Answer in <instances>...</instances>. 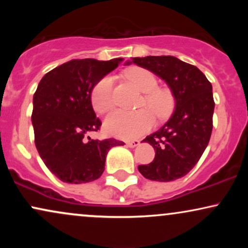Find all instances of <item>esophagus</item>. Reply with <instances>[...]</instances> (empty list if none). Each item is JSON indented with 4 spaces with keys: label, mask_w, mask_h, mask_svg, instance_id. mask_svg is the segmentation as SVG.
<instances>
[{
    "label": "esophagus",
    "mask_w": 248,
    "mask_h": 248,
    "mask_svg": "<svg viewBox=\"0 0 248 248\" xmlns=\"http://www.w3.org/2000/svg\"><path fill=\"white\" fill-rule=\"evenodd\" d=\"M139 144H140V141H139V140H133V141H128L127 142V146L129 148H134V147L139 146Z\"/></svg>",
    "instance_id": "1"
}]
</instances>
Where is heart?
I'll use <instances>...</instances> for the list:
<instances>
[{
    "mask_svg": "<svg viewBox=\"0 0 248 248\" xmlns=\"http://www.w3.org/2000/svg\"><path fill=\"white\" fill-rule=\"evenodd\" d=\"M127 78L141 92L146 93L142 106H147L157 119L167 118L175 106V98L169 88L157 87L156 77L149 70L133 67L126 72ZM91 102L99 114H105L113 107V78L105 76L91 91ZM154 124L152 113L147 109L136 112L114 110L105 120V130L120 139H135L142 135Z\"/></svg>",
    "mask_w": 248,
    "mask_h": 248,
    "instance_id": "obj_1",
    "label": "heart"
}]
</instances>
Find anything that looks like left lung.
<instances>
[{
	"instance_id": "obj_1",
	"label": "left lung",
	"mask_w": 248,
	"mask_h": 248,
	"mask_svg": "<svg viewBox=\"0 0 248 248\" xmlns=\"http://www.w3.org/2000/svg\"><path fill=\"white\" fill-rule=\"evenodd\" d=\"M167 82L175 98L171 118L142 142L154 147L152 163L139 166L143 177L170 182L186 176L203 155L212 133L215 110L212 85L198 67L172 56H148L132 59Z\"/></svg>"
}]
</instances>
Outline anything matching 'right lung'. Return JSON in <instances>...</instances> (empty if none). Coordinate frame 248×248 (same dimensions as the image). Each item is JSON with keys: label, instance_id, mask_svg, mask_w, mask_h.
Returning a JSON list of instances; mask_svg holds the SVG:
<instances>
[{"label": "right lung", "instance_id": "add662e5", "mask_svg": "<svg viewBox=\"0 0 248 248\" xmlns=\"http://www.w3.org/2000/svg\"><path fill=\"white\" fill-rule=\"evenodd\" d=\"M122 61L73 59L51 70L39 81L31 115L35 144L45 166L65 183L98 179L105 170L108 150L124 144L115 139H85L101 126L93 110L91 91Z\"/></svg>", "mask_w": 248, "mask_h": 248}]
</instances>
